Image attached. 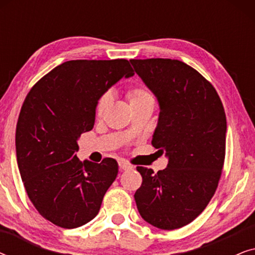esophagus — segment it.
Wrapping results in <instances>:
<instances>
[{"mask_svg": "<svg viewBox=\"0 0 255 255\" xmlns=\"http://www.w3.org/2000/svg\"><path fill=\"white\" fill-rule=\"evenodd\" d=\"M118 166H120V169H121V170H128V169H132V166L128 165V163L125 162V161H120V162H118Z\"/></svg>", "mask_w": 255, "mask_h": 255, "instance_id": "1", "label": "esophagus"}]
</instances>
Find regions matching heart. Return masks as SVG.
Wrapping results in <instances>:
<instances>
[{
  "label": "heart",
  "instance_id": "b5f03b06",
  "mask_svg": "<svg viewBox=\"0 0 255 255\" xmlns=\"http://www.w3.org/2000/svg\"><path fill=\"white\" fill-rule=\"evenodd\" d=\"M127 97L128 100V103H130L131 107L137 106V104L147 102V101H154L153 100L152 94L148 92L147 89L142 88V87H134V88H131L127 93ZM111 101H113V95H111L110 92L104 93L102 96L100 97L99 101L96 103V116L102 117L104 113H106L108 108L111 104Z\"/></svg>",
  "mask_w": 255,
  "mask_h": 255
}]
</instances>
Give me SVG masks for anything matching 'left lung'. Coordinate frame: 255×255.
I'll return each instance as SVG.
<instances>
[{
	"label": "left lung",
	"mask_w": 255,
	"mask_h": 255,
	"mask_svg": "<svg viewBox=\"0 0 255 255\" xmlns=\"http://www.w3.org/2000/svg\"><path fill=\"white\" fill-rule=\"evenodd\" d=\"M134 72L159 102L152 145L168 165L158 173L137 167L142 183L134 200L144 221L161 230L189 224L217 189L225 159L226 117L210 82L172 59H132Z\"/></svg>",
	"instance_id": "obj_1"
}]
</instances>
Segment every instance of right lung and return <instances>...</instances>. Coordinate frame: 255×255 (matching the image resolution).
Returning <instances> with one entry per match:
<instances>
[{"instance_id":"obj_1","label":"right lung","mask_w":255,"mask_h":255,"mask_svg":"<svg viewBox=\"0 0 255 255\" xmlns=\"http://www.w3.org/2000/svg\"><path fill=\"white\" fill-rule=\"evenodd\" d=\"M133 74L125 59L71 60L27 94L16 128L17 163L30 201L53 224L75 229L99 214L118 163L111 158L80 161L78 140L94 128L100 97Z\"/></svg>"}]
</instances>
